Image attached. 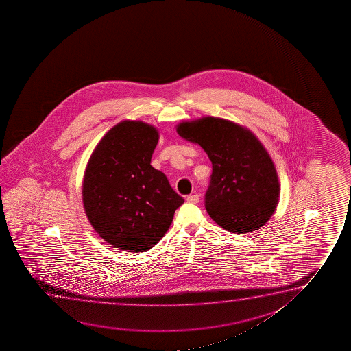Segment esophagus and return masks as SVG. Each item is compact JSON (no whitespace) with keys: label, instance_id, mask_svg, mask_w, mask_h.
Masks as SVG:
<instances>
[{"label":"esophagus","instance_id":"esophagus-1","mask_svg":"<svg viewBox=\"0 0 351 351\" xmlns=\"http://www.w3.org/2000/svg\"><path fill=\"white\" fill-rule=\"evenodd\" d=\"M187 202H192V204H197L199 202V195L194 194V195H188Z\"/></svg>","mask_w":351,"mask_h":351}]
</instances>
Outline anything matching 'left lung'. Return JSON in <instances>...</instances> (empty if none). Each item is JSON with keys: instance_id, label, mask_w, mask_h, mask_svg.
<instances>
[{"instance_id": "obj_1", "label": "left lung", "mask_w": 351, "mask_h": 351, "mask_svg": "<svg viewBox=\"0 0 351 351\" xmlns=\"http://www.w3.org/2000/svg\"><path fill=\"white\" fill-rule=\"evenodd\" d=\"M178 133L200 145L212 162L205 194L212 219L234 234L264 226L277 206L279 183L272 160L254 135L217 117L183 122Z\"/></svg>"}]
</instances>
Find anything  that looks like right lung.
Here are the masks:
<instances>
[{
	"label": "right lung",
	"mask_w": 351,
	"mask_h": 351,
	"mask_svg": "<svg viewBox=\"0 0 351 351\" xmlns=\"http://www.w3.org/2000/svg\"><path fill=\"white\" fill-rule=\"evenodd\" d=\"M158 132L139 121L111 128L87 164L82 202L101 239L128 252L151 250L184 199L151 165Z\"/></svg>",
	"instance_id": "1"
}]
</instances>
